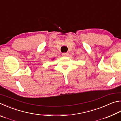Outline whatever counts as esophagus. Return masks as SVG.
<instances>
[{"instance_id":"obj_1","label":"esophagus","mask_w":121,"mask_h":121,"mask_svg":"<svg viewBox=\"0 0 121 121\" xmlns=\"http://www.w3.org/2000/svg\"><path fill=\"white\" fill-rule=\"evenodd\" d=\"M68 53H67V52H66V53H63L62 54V55L63 56H68Z\"/></svg>"}]
</instances>
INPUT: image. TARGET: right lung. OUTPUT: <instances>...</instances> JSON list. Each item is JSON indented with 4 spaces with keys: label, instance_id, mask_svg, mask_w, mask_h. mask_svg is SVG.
<instances>
[{
    "label": "right lung",
    "instance_id": "add662e5",
    "mask_svg": "<svg viewBox=\"0 0 121 121\" xmlns=\"http://www.w3.org/2000/svg\"><path fill=\"white\" fill-rule=\"evenodd\" d=\"M53 60H54V59H53Z\"/></svg>",
    "mask_w": 121,
    "mask_h": 121
}]
</instances>
